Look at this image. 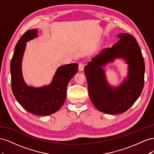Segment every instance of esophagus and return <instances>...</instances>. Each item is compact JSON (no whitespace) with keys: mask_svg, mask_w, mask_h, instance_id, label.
Here are the masks:
<instances>
[{"mask_svg":"<svg viewBox=\"0 0 154 154\" xmlns=\"http://www.w3.org/2000/svg\"><path fill=\"white\" fill-rule=\"evenodd\" d=\"M84 67H85V64L81 62V63H79V65H78L79 71H82L83 70V69H84Z\"/></svg>","mask_w":154,"mask_h":154,"instance_id":"34e87169","label":"esophagus"}]
</instances>
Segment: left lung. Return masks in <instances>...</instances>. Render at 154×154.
Returning <instances> with one entry per match:
<instances>
[{
  "label": "left lung",
  "instance_id": "left-lung-1",
  "mask_svg": "<svg viewBox=\"0 0 154 154\" xmlns=\"http://www.w3.org/2000/svg\"><path fill=\"white\" fill-rule=\"evenodd\" d=\"M118 37L117 43L103 49L84 69L93 105L98 110L109 114L127 111L141 94L144 82V61L136 39L128 33L119 34ZM116 58L126 60L129 73L119 87L112 88L106 80L103 67Z\"/></svg>",
  "mask_w": 154,
  "mask_h": 154
}]
</instances>
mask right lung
Masks as SVG:
<instances>
[{
  "mask_svg": "<svg viewBox=\"0 0 154 154\" xmlns=\"http://www.w3.org/2000/svg\"><path fill=\"white\" fill-rule=\"evenodd\" d=\"M37 30L30 29L17 42L10 64L11 88L16 100L28 112L48 116L57 112L66 99L67 86L78 69L77 63L60 66L51 84L40 88L26 85L22 74V60L26 42L37 37Z\"/></svg>",
  "mask_w": 154,
  "mask_h": 154,
  "instance_id": "add662e5",
  "label": "right lung"
}]
</instances>
